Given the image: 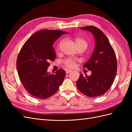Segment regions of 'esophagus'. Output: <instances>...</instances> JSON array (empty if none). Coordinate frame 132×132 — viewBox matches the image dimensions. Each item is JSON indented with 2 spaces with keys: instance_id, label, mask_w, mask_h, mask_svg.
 <instances>
[{
  "instance_id": "esophagus-1",
  "label": "esophagus",
  "mask_w": 132,
  "mask_h": 132,
  "mask_svg": "<svg viewBox=\"0 0 132 132\" xmlns=\"http://www.w3.org/2000/svg\"><path fill=\"white\" fill-rule=\"evenodd\" d=\"M70 72H71V70H66V71H65L66 74H69Z\"/></svg>"
}]
</instances>
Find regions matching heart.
I'll return each instance as SVG.
<instances>
[{"instance_id":"1","label":"heart","mask_w":132,"mask_h":132,"mask_svg":"<svg viewBox=\"0 0 132 132\" xmlns=\"http://www.w3.org/2000/svg\"><path fill=\"white\" fill-rule=\"evenodd\" d=\"M75 43L76 47L77 48H82L85 50L86 48L87 45V41L84 38L80 37H75ZM61 43H60L58 45V47L61 45ZM64 65L68 68H73L75 66V62L72 59L68 58L64 61Z\"/></svg>"}]
</instances>
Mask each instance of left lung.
Masks as SVG:
<instances>
[{
	"mask_svg": "<svg viewBox=\"0 0 132 132\" xmlns=\"http://www.w3.org/2000/svg\"><path fill=\"white\" fill-rule=\"evenodd\" d=\"M80 29L93 34L95 45L90 58L83 65L91 71V74H80L77 86L87 96L98 97L106 93L114 81L117 69L116 56L109 39L102 31L93 26Z\"/></svg>",
	"mask_w": 132,
	"mask_h": 132,
	"instance_id": "left-lung-1",
	"label": "left lung"
}]
</instances>
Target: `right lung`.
<instances>
[{
    "label": "right lung",
    "mask_w": 132,
    "mask_h": 132,
    "mask_svg": "<svg viewBox=\"0 0 132 132\" xmlns=\"http://www.w3.org/2000/svg\"><path fill=\"white\" fill-rule=\"evenodd\" d=\"M60 30H43L33 34L22 46L16 66L20 79L25 89L33 96L45 99L58 91L65 77L60 69L55 74L47 72L50 61L56 57L53 45L62 35Z\"/></svg>",
    "instance_id": "obj_1"
}]
</instances>
